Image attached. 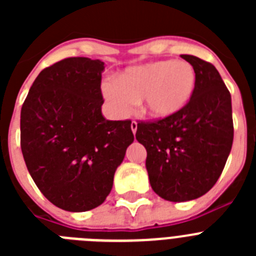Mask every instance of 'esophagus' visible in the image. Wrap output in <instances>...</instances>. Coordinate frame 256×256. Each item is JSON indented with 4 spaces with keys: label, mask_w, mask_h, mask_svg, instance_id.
I'll return each instance as SVG.
<instances>
[{
    "label": "esophagus",
    "mask_w": 256,
    "mask_h": 256,
    "mask_svg": "<svg viewBox=\"0 0 256 256\" xmlns=\"http://www.w3.org/2000/svg\"><path fill=\"white\" fill-rule=\"evenodd\" d=\"M130 130H132L133 133H136V130H137V122L132 120V123H130Z\"/></svg>",
    "instance_id": "1"
}]
</instances>
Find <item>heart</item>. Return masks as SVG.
Listing matches in <instances>:
<instances>
[{
	"mask_svg": "<svg viewBox=\"0 0 256 256\" xmlns=\"http://www.w3.org/2000/svg\"><path fill=\"white\" fill-rule=\"evenodd\" d=\"M195 69L187 61L160 60L128 68L116 83L104 86V96L114 112L126 115L141 101L142 112L165 119L180 112L194 96Z\"/></svg>",
	"mask_w": 256,
	"mask_h": 256,
	"instance_id": "heart-1",
	"label": "heart"
}]
</instances>
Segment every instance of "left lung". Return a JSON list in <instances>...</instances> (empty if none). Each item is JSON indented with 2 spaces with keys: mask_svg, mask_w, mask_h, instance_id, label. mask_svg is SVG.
I'll return each mask as SVG.
<instances>
[{
  "mask_svg": "<svg viewBox=\"0 0 256 256\" xmlns=\"http://www.w3.org/2000/svg\"><path fill=\"white\" fill-rule=\"evenodd\" d=\"M194 66V96L176 115L138 122L136 138L148 151L154 191L180 202L205 195L220 177L234 142L230 94L216 66L180 55Z\"/></svg>",
  "mask_w": 256,
  "mask_h": 256,
  "instance_id": "obj_1",
  "label": "left lung"
}]
</instances>
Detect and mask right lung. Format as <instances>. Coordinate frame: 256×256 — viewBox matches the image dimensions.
<instances>
[{
	"mask_svg": "<svg viewBox=\"0 0 256 256\" xmlns=\"http://www.w3.org/2000/svg\"><path fill=\"white\" fill-rule=\"evenodd\" d=\"M100 60L68 58L44 68L20 114V146L44 198L68 212L105 201L134 140L130 120H106Z\"/></svg>",
	"mask_w": 256,
	"mask_h": 256,
	"instance_id": "add662e5",
	"label": "right lung"
}]
</instances>
